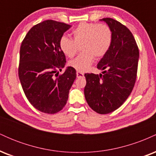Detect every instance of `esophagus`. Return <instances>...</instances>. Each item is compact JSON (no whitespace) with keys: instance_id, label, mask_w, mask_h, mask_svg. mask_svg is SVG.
<instances>
[{"instance_id":"1","label":"esophagus","mask_w":156,"mask_h":156,"mask_svg":"<svg viewBox=\"0 0 156 156\" xmlns=\"http://www.w3.org/2000/svg\"><path fill=\"white\" fill-rule=\"evenodd\" d=\"M76 76H77V78H83L84 77V74L83 73H80V72H77L76 73Z\"/></svg>"}]
</instances>
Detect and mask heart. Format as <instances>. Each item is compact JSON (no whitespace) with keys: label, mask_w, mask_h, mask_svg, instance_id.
<instances>
[{"label":"heart","mask_w":156,"mask_h":156,"mask_svg":"<svg viewBox=\"0 0 156 156\" xmlns=\"http://www.w3.org/2000/svg\"><path fill=\"white\" fill-rule=\"evenodd\" d=\"M73 39L63 36L59 45L62 51L69 58L77 53L78 45L83 43L80 54L69 62V66L78 72H86L90 68L94 56L101 58L110 49L112 42V33L105 24L81 23L73 30Z\"/></svg>","instance_id":"1"}]
</instances>
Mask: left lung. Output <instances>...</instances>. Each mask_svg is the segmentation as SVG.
Returning a JSON list of instances; mask_svg holds the SVG:
<instances>
[{
    "instance_id": "8db88e82",
    "label": "left lung",
    "mask_w": 156,
    "mask_h": 156,
    "mask_svg": "<svg viewBox=\"0 0 156 156\" xmlns=\"http://www.w3.org/2000/svg\"><path fill=\"white\" fill-rule=\"evenodd\" d=\"M112 33L110 49L98 62L103 74L86 73V101L98 114L112 113L121 106L133 90L138 69L139 52L130 30L112 18L100 20Z\"/></svg>"
}]
</instances>
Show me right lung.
<instances>
[{
  "label": "right lung",
  "instance_id": "right-lung-1",
  "mask_svg": "<svg viewBox=\"0 0 156 156\" xmlns=\"http://www.w3.org/2000/svg\"><path fill=\"white\" fill-rule=\"evenodd\" d=\"M71 26L48 20L33 26L20 50L19 78L31 104L40 112L55 114L67 103L76 71L65 66L66 58L59 42Z\"/></svg>",
  "mask_w": 156,
  "mask_h": 156
}]
</instances>
